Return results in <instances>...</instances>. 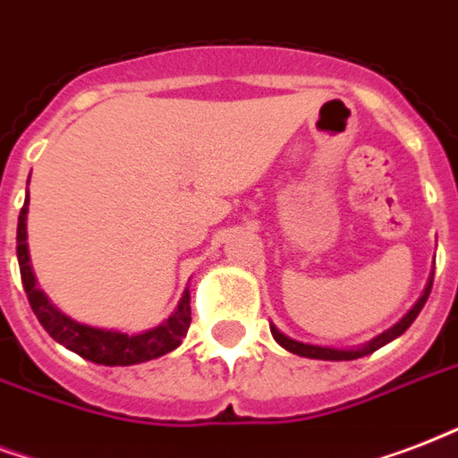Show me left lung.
<instances>
[{
  "label": "left lung",
  "instance_id": "obj_1",
  "mask_svg": "<svg viewBox=\"0 0 458 458\" xmlns=\"http://www.w3.org/2000/svg\"><path fill=\"white\" fill-rule=\"evenodd\" d=\"M430 289H432V282L428 284V289H425V293L420 296V301H418L416 306L411 308V313L406 315V318H403L399 325H394L392 329H387L385 335H380L370 344H365L363 349H329V346H313V344H301V342H296V339H289V336L282 335L277 327H269V329H272V336L277 339V344H282L286 351H292V353H296V356L318 358V360H353V358H363V356H368V353H373V351H377L380 346L389 344L399 335H403V332L411 327V322L416 320L418 313L423 310L425 301H428V296H430Z\"/></svg>",
  "mask_w": 458,
  "mask_h": 458
}]
</instances>
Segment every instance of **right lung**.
Segmentation results:
<instances>
[{
	"mask_svg": "<svg viewBox=\"0 0 458 458\" xmlns=\"http://www.w3.org/2000/svg\"><path fill=\"white\" fill-rule=\"evenodd\" d=\"M26 215L28 198L19 215V232H16V253H19L21 282L26 289L28 303L33 308L35 318L49 332L55 342L64 344L66 349L78 353L85 360H93L100 365H133L145 363L152 358H159L174 351L186 336L191 327V296L189 289L183 292L176 313L155 329H148L143 335H123V332H107V329L88 327L81 322L71 320L64 313H59L47 296L38 289L33 269H30V258H28L26 243Z\"/></svg>",
	"mask_w": 458,
	"mask_h": 458,
	"instance_id": "add662e5",
	"label": "right lung"
}]
</instances>
